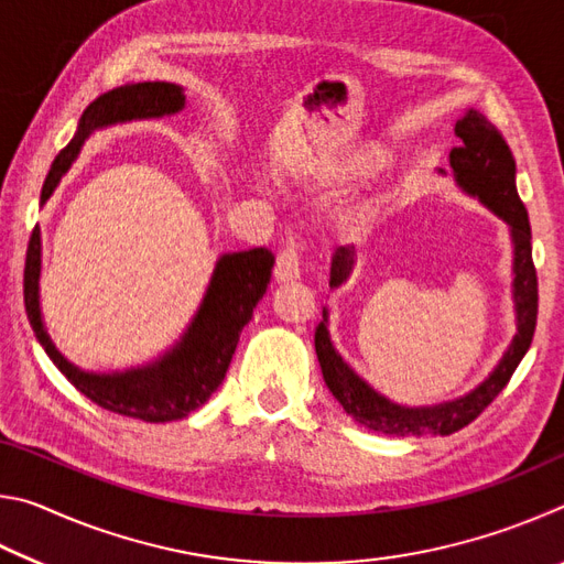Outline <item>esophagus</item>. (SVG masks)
Returning <instances> with one entry per match:
<instances>
[{
	"mask_svg": "<svg viewBox=\"0 0 564 564\" xmlns=\"http://www.w3.org/2000/svg\"><path fill=\"white\" fill-rule=\"evenodd\" d=\"M301 275V253H299V246H289L283 248L279 253V259H275V269H273V279L279 283H289L295 281Z\"/></svg>",
	"mask_w": 564,
	"mask_h": 564,
	"instance_id": "esophagus-1",
	"label": "esophagus"
}]
</instances>
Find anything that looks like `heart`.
Here are the masks:
<instances>
[{
	"mask_svg": "<svg viewBox=\"0 0 564 564\" xmlns=\"http://www.w3.org/2000/svg\"><path fill=\"white\" fill-rule=\"evenodd\" d=\"M383 164V154L378 149H362L360 154L346 161V174H368Z\"/></svg>",
	"mask_w": 564,
	"mask_h": 564,
	"instance_id": "obj_1",
	"label": "heart"
}]
</instances>
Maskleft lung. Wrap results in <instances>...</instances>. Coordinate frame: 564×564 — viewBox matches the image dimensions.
Here are the masks:
<instances>
[{"label": "left lung", "instance_id": "obj_1", "mask_svg": "<svg viewBox=\"0 0 564 564\" xmlns=\"http://www.w3.org/2000/svg\"><path fill=\"white\" fill-rule=\"evenodd\" d=\"M455 137L463 141L460 147L451 151V169L457 188L477 198L510 228L512 303L518 333L512 336V343L502 352L492 373L480 386H475L470 393L455 400H443V403L435 405H400L380 395L376 388H370L343 360L328 333V308H323V321L316 328V352L323 380H326L328 390L343 405V410L356 423L376 433L398 437L457 433L467 423H473L498 398L500 390L508 386V380L512 378L514 368L520 366L534 336V323H538V273H534L532 263V234L528 212H524V204L518 196V186H514L512 151L505 144L502 133L475 109H467L457 119ZM441 174H445L443 169ZM352 263H356V248H336L330 261V289H338V285L348 281Z\"/></svg>", "mask_w": 564, "mask_h": 564}]
</instances>
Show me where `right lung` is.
Wrapping results in <instances>:
<instances>
[{
	"label": "right lung",
	"instance_id": "right-lung-1",
	"mask_svg": "<svg viewBox=\"0 0 564 564\" xmlns=\"http://www.w3.org/2000/svg\"><path fill=\"white\" fill-rule=\"evenodd\" d=\"M186 107L184 89L171 82H141L101 94L84 109L74 139L66 144L46 174L42 186V206L50 202L62 176L72 169L94 131L139 119H161ZM273 253L269 248H251L218 256L212 281L194 318L166 352L144 366L94 373L66 360L46 333L40 305L42 275V231H32L24 263V308L32 330L46 356L62 370L66 380L111 413L144 420V423H169L181 420L202 408L214 390L221 386L231 366L238 336L253 316L256 303L269 289L273 271Z\"/></svg>",
	"mask_w": 564,
	"mask_h": 564
}]
</instances>
